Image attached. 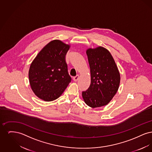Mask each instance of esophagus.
I'll return each instance as SVG.
<instances>
[{
    "instance_id": "obj_1",
    "label": "esophagus",
    "mask_w": 152,
    "mask_h": 152,
    "mask_svg": "<svg viewBox=\"0 0 152 152\" xmlns=\"http://www.w3.org/2000/svg\"><path fill=\"white\" fill-rule=\"evenodd\" d=\"M79 75H76V76H75V77L73 78V80L74 81H77L78 80V79H79Z\"/></svg>"
}]
</instances>
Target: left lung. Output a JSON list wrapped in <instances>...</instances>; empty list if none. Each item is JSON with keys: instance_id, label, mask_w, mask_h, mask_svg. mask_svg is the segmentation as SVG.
I'll list each match as a JSON object with an SVG mask.
<instances>
[{"instance_id": "obj_1", "label": "left lung", "mask_w": 152, "mask_h": 152, "mask_svg": "<svg viewBox=\"0 0 152 152\" xmlns=\"http://www.w3.org/2000/svg\"><path fill=\"white\" fill-rule=\"evenodd\" d=\"M91 71V84L82 97L91 108L108 104L116 94L120 83V75L110 52L99 46L86 51Z\"/></svg>"}]
</instances>
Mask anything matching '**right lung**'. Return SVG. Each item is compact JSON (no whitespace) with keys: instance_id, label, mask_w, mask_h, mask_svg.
Here are the masks:
<instances>
[{"instance_id":"1","label":"right lung","mask_w":152,"mask_h":152,"mask_svg":"<svg viewBox=\"0 0 152 152\" xmlns=\"http://www.w3.org/2000/svg\"><path fill=\"white\" fill-rule=\"evenodd\" d=\"M71 45L53 40L34 59L28 72L29 84L37 97L45 101L58 98L71 81L65 55Z\"/></svg>"}]
</instances>
